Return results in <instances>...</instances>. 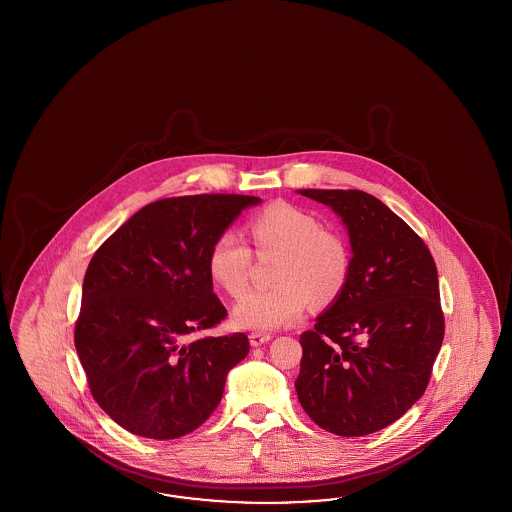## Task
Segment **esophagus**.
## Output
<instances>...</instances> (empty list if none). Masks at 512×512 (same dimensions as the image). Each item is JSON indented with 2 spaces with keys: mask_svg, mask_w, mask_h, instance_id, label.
Listing matches in <instances>:
<instances>
[{
  "mask_svg": "<svg viewBox=\"0 0 512 512\" xmlns=\"http://www.w3.org/2000/svg\"><path fill=\"white\" fill-rule=\"evenodd\" d=\"M270 340H272V334H266V332H251L249 334V343L253 347H259V345H263V343Z\"/></svg>",
  "mask_w": 512,
  "mask_h": 512,
  "instance_id": "34e87169",
  "label": "esophagus"
}]
</instances>
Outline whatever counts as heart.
I'll return each mask as SVG.
<instances>
[{
  "mask_svg": "<svg viewBox=\"0 0 512 512\" xmlns=\"http://www.w3.org/2000/svg\"><path fill=\"white\" fill-rule=\"evenodd\" d=\"M259 253H281L276 289L251 291L233 310L244 330H276L300 321L310 300L328 304L340 295L351 272V253L340 234L323 229L317 217L289 202H274L249 221ZM251 251L233 233H221L208 249V276L229 296L248 287Z\"/></svg>",
  "mask_w": 512,
  "mask_h": 512,
  "instance_id": "obj_1",
  "label": "heart"
}]
</instances>
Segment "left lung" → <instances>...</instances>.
Wrapping results in <instances>:
<instances>
[{
  "label": "left lung",
  "mask_w": 512,
  "mask_h": 512,
  "mask_svg": "<svg viewBox=\"0 0 512 512\" xmlns=\"http://www.w3.org/2000/svg\"><path fill=\"white\" fill-rule=\"evenodd\" d=\"M341 217L351 272L334 304L300 336L296 394L330 434H373L428 387L445 336L434 257L387 204L358 189H298Z\"/></svg>",
  "instance_id": "1"
}]
</instances>
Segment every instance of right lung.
<instances>
[{
	"label": "right lung",
	"mask_w": 512,
	"mask_h": 512,
	"mask_svg": "<svg viewBox=\"0 0 512 512\" xmlns=\"http://www.w3.org/2000/svg\"><path fill=\"white\" fill-rule=\"evenodd\" d=\"M259 202L221 193L161 199L95 251L75 347L95 402L127 432L159 441L191 434L221 402L227 373L248 357L246 334H197L227 317L208 276V249Z\"/></svg>",
	"instance_id": "right-lung-1"
}]
</instances>
